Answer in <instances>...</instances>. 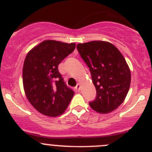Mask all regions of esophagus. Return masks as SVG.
Instances as JSON below:
<instances>
[{"mask_svg": "<svg viewBox=\"0 0 152 152\" xmlns=\"http://www.w3.org/2000/svg\"><path fill=\"white\" fill-rule=\"evenodd\" d=\"M80 88H81L80 85H79V84H78V85L76 86V90H77V91H79V90H80Z\"/></svg>", "mask_w": 152, "mask_h": 152, "instance_id": "34e87169", "label": "esophagus"}]
</instances>
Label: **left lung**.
<instances>
[{
    "mask_svg": "<svg viewBox=\"0 0 152 152\" xmlns=\"http://www.w3.org/2000/svg\"><path fill=\"white\" fill-rule=\"evenodd\" d=\"M77 50L91 73L96 97L89 103L99 113L116 110L129 90L131 72L125 58L114 45L106 41L79 43Z\"/></svg>",
    "mask_w": 152,
    "mask_h": 152,
    "instance_id": "8db88e82",
    "label": "left lung"
}]
</instances>
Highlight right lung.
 Returning a JSON list of instances; mask_svg holds the SVG:
<instances>
[{
    "instance_id": "1",
    "label": "right lung",
    "mask_w": 152,
    "mask_h": 152,
    "mask_svg": "<svg viewBox=\"0 0 152 152\" xmlns=\"http://www.w3.org/2000/svg\"><path fill=\"white\" fill-rule=\"evenodd\" d=\"M76 44L42 41L29 50L23 67L27 99L41 114L57 117L66 110L74 96L58 70V65L74 50Z\"/></svg>"
}]
</instances>
